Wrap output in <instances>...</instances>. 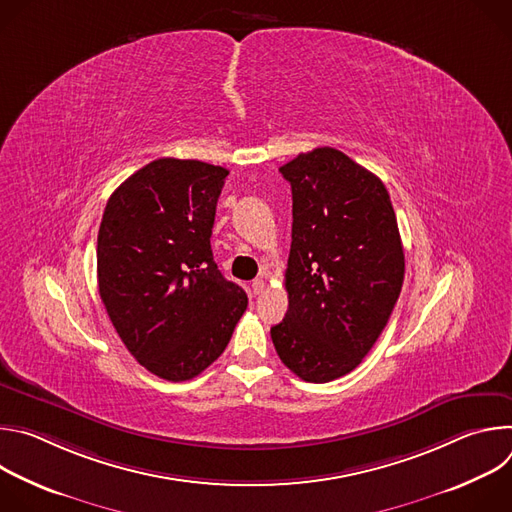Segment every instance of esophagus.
<instances>
[{"label":"esophagus","mask_w":512,"mask_h":512,"mask_svg":"<svg viewBox=\"0 0 512 512\" xmlns=\"http://www.w3.org/2000/svg\"><path fill=\"white\" fill-rule=\"evenodd\" d=\"M251 287H253V294H255V296H259V294H263V291H265V281L259 277V279H255V281H253V285H251Z\"/></svg>","instance_id":"obj_1"}]
</instances>
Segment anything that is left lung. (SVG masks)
<instances>
[{"label":"left lung","instance_id":"obj_1","mask_svg":"<svg viewBox=\"0 0 512 512\" xmlns=\"http://www.w3.org/2000/svg\"><path fill=\"white\" fill-rule=\"evenodd\" d=\"M294 223L285 269L289 308L271 328L285 367L308 383L354 371L401 294L405 255L381 178L334 148L279 168Z\"/></svg>","mask_w":512,"mask_h":512}]
</instances>
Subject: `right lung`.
Wrapping results in <instances>:
<instances>
[{
    "instance_id": "1",
    "label": "right lung",
    "mask_w": 512,
    "mask_h": 512,
    "mask_svg": "<svg viewBox=\"0 0 512 512\" xmlns=\"http://www.w3.org/2000/svg\"><path fill=\"white\" fill-rule=\"evenodd\" d=\"M229 170L160 158L107 200L97 237L105 310L141 367L190 381L223 354L247 310L243 287L218 271L210 235Z\"/></svg>"
}]
</instances>
